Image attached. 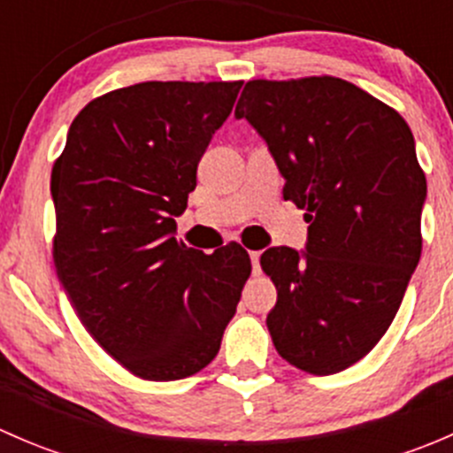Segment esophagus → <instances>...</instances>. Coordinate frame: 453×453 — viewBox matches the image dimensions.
Masks as SVG:
<instances>
[{
  "instance_id": "esophagus-1",
  "label": "esophagus",
  "mask_w": 453,
  "mask_h": 453,
  "mask_svg": "<svg viewBox=\"0 0 453 453\" xmlns=\"http://www.w3.org/2000/svg\"><path fill=\"white\" fill-rule=\"evenodd\" d=\"M250 258H252L254 273H258L260 272V252H250Z\"/></svg>"
}]
</instances>
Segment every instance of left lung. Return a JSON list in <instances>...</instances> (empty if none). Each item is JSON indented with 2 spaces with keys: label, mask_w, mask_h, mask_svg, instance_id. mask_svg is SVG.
I'll return each instance as SVG.
<instances>
[{
  "label": "left lung",
  "mask_w": 453,
  "mask_h": 453,
  "mask_svg": "<svg viewBox=\"0 0 453 453\" xmlns=\"http://www.w3.org/2000/svg\"><path fill=\"white\" fill-rule=\"evenodd\" d=\"M307 210V250L269 248L278 291L267 328L278 355L311 374L366 357L401 307L421 258L427 184L408 122L335 76L250 81L236 104Z\"/></svg>",
  "instance_id": "8db88e82"
}]
</instances>
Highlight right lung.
<instances>
[{
    "instance_id": "add662e5",
    "label": "right lung",
    "mask_w": 453,
    "mask_h": 453,
    "mask_svg": "<svg viewBox=\"0 0 453 453\" xmlns=\"http://www.w3.org/2000/svg\"><path fill=\"white\" fill-rule=\"evenodd\" d=\"M241 85L149 81L98 96L52 166L58 280L100 349L140 379L208 366L252 273L239 243L203 254L175 239Z\"/></svg>"
}]
</instances>
